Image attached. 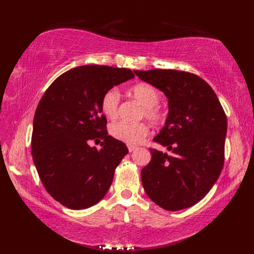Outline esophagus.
Instances as JSON below:
<instances>
[{"mask_svg":"<svg viewBox=\"0 0 254 254\" xmlns=\"http://www.w3.org/2000/svg\"><path fill=\"white\" fill-rule=\"evenodd\" d=\"M127 149H128V152H133V150H135L136 149V147L135 146H132V145H128L127 146Z\"/></svg>","mask_w":254,"mask_h":254,"instance_id":"34e87169","label":"esophagus"}]
</instances>
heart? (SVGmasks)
Masks as SVG:
<instances>
[{"instance_id":"b5f03b06","label":"heart","mask_w":254,"mask_h":254,"mask_svg":"<svg viewBox=\"0 0 254 254\" xmlns=\"http://www.w3.org/2000/svg\"><path fill=\"white\" fill-rule=\"evenodd\" d=\"M130 94L143 106L142 115L153 122H158L163 118V113L156 106L159 102L160 94L157 88L149 84H136L130 88ZM119 94L116 89H109L104 94L100 101L101 112L108 119H115L118 115ZM147 124L118 122L110 127L111 135L128 145H137L148 134Z\"/></svg>"}]
</instances>
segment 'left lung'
<instances>
[{
	"label": "left lung",
	"instance_id": "left-lung-1",
	"mask_svg": "<svg viewBox=\"0 0 254 254\" xmlns=\"http://www.w3.org/2000/svg\"><path fill=\"white\" fill-rule=\"evenodd\" d=\"M168 99L165 127L154 141L168 153L150 149L141 178L148 197L161 208L193 206L217 181L224 166L227 118L212 87L196 75L175 69L134 71Z\"/></svg>",
	"mask_w": 254,
	"mask_h": 254
}]
</instances>
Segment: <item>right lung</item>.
I'll use <instances>...</instances> for the list:
<instances>
[{"label":"right lung","mask_w":254,"mask_h":254,"mask_svg":"<svg viewBox=\"0 0 254 254\" xmlns=\"http://www.w3.org/2000/svg\"><path fill=\"white\" fill-rule=\"evenodd\" d=\"M128 68L82 65L60 75L42 96L32 124L31 155L50 195L71 209L98 203L128 153L108 135L100 101L107 90L132 79ZM102 139L97 150L89 143Z\"/></svg>","instance_id":"1"}]
</instances>
